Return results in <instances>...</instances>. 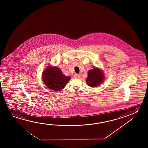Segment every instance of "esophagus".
I'll list each match as a JSON object with an SVG mask.
<instances>
[{
  "mask_svg": "<svg viewBox=\"0 0 148 148\" xmlns=\"http://www.w3.org/2000/svg\"><path fill=\"white\" fill-rule=\"evenodd\" d=\"M80 74H75L74 75V77L75 78H79L80 77Z\"/></svg>",
  "mask_w": 148,
  "mask_h": 148,
  "instance_id": "1",
  "label": "esophagus"
}]
</instances>
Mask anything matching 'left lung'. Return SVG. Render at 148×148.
Here are the masks:
<instances>
[{
	"label": "left lung",
	"instance_id": "obj_1",
	"mask_svg": "<svg viewBox=\"0 0 148 148\" xmlns=\"http://www.w3.org/2000/svg\"><path fill=\"white\" fill-rule=\"evenodd\" d=\"M104 80V75L101 69L99 68H93L90 70L88 72V77L86 82L91 87H95L101 85Z\"/></svg>",
	"mask_w": 148,
	"mask_h": 148
}]
</instances>
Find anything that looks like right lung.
I'll return each instance as SVG.
<instances>
[{"instance_id": "1", "label": "right lung", "mask_w": 148, "mask_h": 148, "mask_svg": "<svg viewBox=\"0 0 148 148\" xmlns=\"http://www.w3.org/2000/svg\"><path fill=\"white\" fill-rule=\"evenodd\" d=\"M70 79V76L64 75L57 66H49L42 74L44 83L49 89L55 91H60L63 89Z\"/></svg>"}]
</instances>
